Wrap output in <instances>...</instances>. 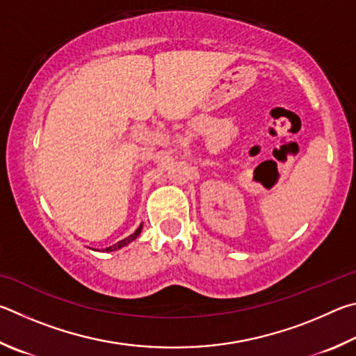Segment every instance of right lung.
<instances>
[{
  "instance_id": "1",
  "label": "right lung",
  "mask_w": 356,
  "mask_h": 356,
  "mask_svg": "<svg viewBox=\"0 0 356 356\" xmlns=\"http://www.w3.org/2000/svg\"><path fill=\"white\" fill-rule=\"evenodd\" d=\"M140 232H142V223H140V227L137 228L133 234H129L128 238H124L123 241H118L117 244H114V245H111V247H106L103 252H115V250H118V248H122V247H124V245H128L129 242H133L134 239H137V236L140 234Z\"/></svg>"
}]
</instances>
